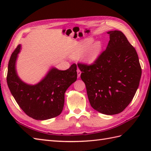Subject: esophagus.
I'll use <instances>...</instances> for the list:
<instances>
[{
  "instance_id": "obj_1",
  "label": "esophagus",
  "mask_w": 151,
  "mask_h": 151,
  "mask_svg": "<svg viewBox=\"0 0 151 151\" xmlns=\"http://www.w3.org/2000/svg\"><path fill=\"white\" fill-rule=\"evenodd\" d=\"M76 71H77V76H78V77L79 78L80 76H81V70H80L79 69H77V70H76Z\"/></svg>"
}]
</instances>
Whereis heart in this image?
I'll return each instance as SVG.
<instances>
[{
  "label": "heart",
  "instance_id": "1",
  "mask_svg": "<svg viewBox=\"0 0 151 151\" xmlns=\"http://www.w3.org/2000/svg\"><path fill=\"white\" fill-rule=\"evenodd\" d=\"M93 37L85 38L78 42L70 51L69 56L73 59H78L82 56L84 62L87 64L93 63L100 56L102 50L101 41H95Z\"/></svg>",
  "mask_w": 151,
  "mask_h": 151
}]
</instances>
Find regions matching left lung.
<instances>
[{
  "label": "left lung",
  "mask_w": 151,
  "mask_h": 151,
  "mask_svg": "<svg viewBox=\"0 0 151 151\" xmlns=\"http://www.w3.org/2000/svg\"><path fill=\"white\" fill-rule=\"evenodd\" d=\"M110 35L106 49L91 65L78 64L89 103L106 115L121 113L132 101L142 76L138 56L124 34Z\"/></svg>",
  "instance_id": "1"
}]
</instances>
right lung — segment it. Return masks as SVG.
<instances>
[{"label":"right lung","instance_id":"obj_1","mask_svg":"<svg viewBox=\"0 0 151 151\" xmlns=\"http://www.w3.org/2000/svg\"><path fill=\"white\" fill-rule=\"evenodd\" d=\"M21 49L19 45L9 59L7 84L19 106L36 120H47L59 115L63 110L65 93L77 78L76 65L62 70L50 67L45 76L36 84H29L19 77L16 63Z\"/></svg>","mask_w":151,"mask_h":151}]
</instances>
